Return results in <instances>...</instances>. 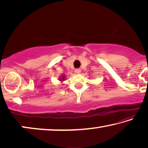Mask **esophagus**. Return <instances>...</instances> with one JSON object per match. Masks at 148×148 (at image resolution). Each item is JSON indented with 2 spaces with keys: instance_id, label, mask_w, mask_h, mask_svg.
I'll use <instances>...</instances> for the list:
<instances>
[{
  "instance_id": "1",
  "label": "esophagus",
  "mask_w": 148,
  "mask_h": 148,
  "mask_svg": "<svg viewBox=\"0 0 148 148\" xmlns=\"http://www.w3.org/2000/svg\"><path fill=\"white\" fill-rule=\"evenodd\" d=\"M75 73L77 74H80L81 73V69H75Z\"/></svg>"
}]
</instances>
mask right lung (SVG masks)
<instances>
[{
	"mask_svg": "<svg viewBox=\"0 0 148 148\" xmlns=\"http://www.w3.org/2000/svg\"><path fill=\"white\" fill-rule=\"evenodd\" d=\"M65 79H66V75H63L59 77V81H61V83H62L63 81H65Z\"/></svg>",
	"mask_w": 148,
	"mask_h": 148,
	"instance_id": "add662e5",
	"label": "right lung"
}]
</instances>
